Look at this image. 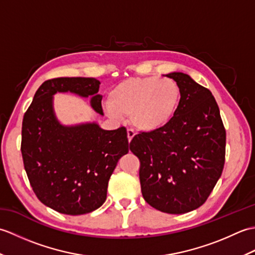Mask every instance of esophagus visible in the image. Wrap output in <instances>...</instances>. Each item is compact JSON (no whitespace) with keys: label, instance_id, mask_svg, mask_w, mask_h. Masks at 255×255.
Returning <instances> with one entry per match:
<instances>
[{"label":"esophagus","instance_id":"1","mask_svg":"<svg viewBox=\"0 0 255 255\" xmlns=\"http://www.w3.org/2000/svg\"><path fill=\"white\" fill-rule=\"evenodd\" d=\"M127 136H128L129 141H131V140L133 139V137L136 136V132H134L132 129H128V130H127Z\"/></svg>","mask_w":255,"mask_h":255}]
</instances>
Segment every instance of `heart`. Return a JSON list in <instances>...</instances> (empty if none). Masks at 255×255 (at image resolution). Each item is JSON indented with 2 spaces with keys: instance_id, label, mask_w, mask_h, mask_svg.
<instances>
[{
  "instance_id": "1",
  "label": "heart",
  "mask_w": 255,
  "mask_h": 255,
  "mask_svg": "<svg viewBox=\"0 0 255 255\" xmlns=\"http://www.w3.org/2000/svg\"><path fill=\"white\" fill-rule=\"evenodd\" d=\"M175 81L155 77L130 78L114 86L105 112L114 118L130 116L139 130L151 132L165 127L180 104Z\"/></svg>"
}]
</instances>
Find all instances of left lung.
Returning <instances> with one entry per match:
<instances>
[{
    "mask_svg": "<svg viewBox=\"0 0 255 255\" xmlns=\"http://www.w3.org/2000/svg\"><path fill=\"white\" fill-rule=\"evenodd\" d=\"M181 91L175 115L156 131L136 134L130 151L140 160L145 202L167 214H185L208 198L224 170L226 130L211 92L188 74L172 72Z\"/></svg>",
    "mask_w": 255,
    "mask_h": 255,
    "instance_id": "8db88e82",
    "label": "left lung"
}]
</instances>
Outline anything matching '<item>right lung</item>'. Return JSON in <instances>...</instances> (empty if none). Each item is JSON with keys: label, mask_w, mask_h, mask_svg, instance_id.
Masks as SVG:
<instances>
[{"label": "right lung", "mask_w": 255, "mask_h": 255, "mask_svg": "<svg viewBox=\"0 0 255 255\" xmlns=\"http://www.w3.org/2000/svg\"><path fill=\"white\" fill-rule=\"evenodd\" d=\"M101 82L94 78H57L42 83L25 113L21 155L32 191L58 213L83 215L104 204L111 175L129 151L127 130H104L96 123L66 126L58 121L53 95L90 97L93 110L104 115Z\"/></svg>", "instance_id": "obj_1"}]
</instances>
